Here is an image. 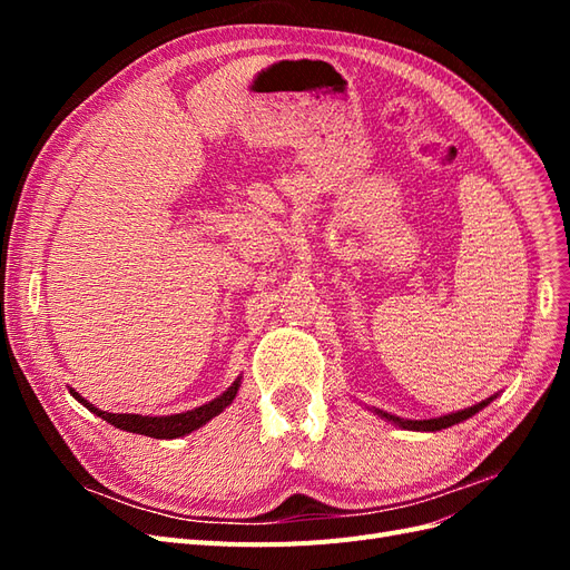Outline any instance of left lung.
<instances>
[{"instance_id":"left-lung-1","label":"left lung","mask_w":570,"mask_h":570,"mask_svg":"<svg viewBox=\"0 0 570 570\" xmlns=\"http://www.w3.org/2000/svg\"><path fill=\"white\" fill-rule=\"evenodd\" d=\"M492 400H494V396H490V400L480 402V404H475V406H469V409L456 411V413H446V416H440V419H428V421H404V419L390 416V413H385V411H375V413H381L383 419L392 421L394 425H400V428H404V430H425V433H435V430L450 428V425H456V423H461V421H465V419H471L473 413H478L480 409H485Z\"/></svg>"}]
</instances>
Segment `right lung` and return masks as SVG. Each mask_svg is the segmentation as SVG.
Here are the masks:
<instances>
[{"mask_svg": "<svg viewBox=\"0 0 570 570\" xmlns=\"http://www.w3.org/2000/svg\"><path fill=\"white\" fill-rule=\"evenodd\" d=\"M239 390V377L237 381L223 392L216 400H212L209 404L197 406L193 411H185V413H174V416H140V413H107L97 409L95 404H90L85 396H80L76 390H71V394L76 400L85 406L90 409L92 413H97L99 419H105L107 423H111L114 428L126 430V433H137V435H147V438H157V440H174V438H183L187 433H193V430L202 428L204 423H209L214 416L226 409L228 404H233L235 394Z\"/></svg>", "mask_w": 570, "mask_h": 570, "instance_id": "obj_1", "label": "right lung"}]
</instances>
